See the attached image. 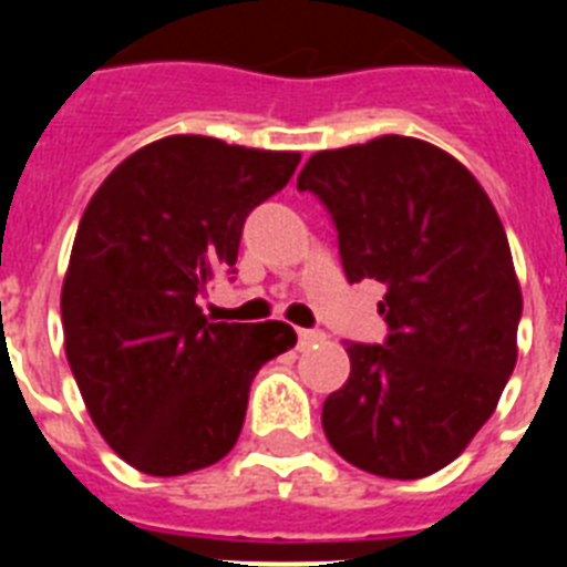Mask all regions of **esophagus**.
Here are the masks:
<instances>
[{"instance_id":"34e87169","label":"esophagus","mask_w":567,"mask_h":567,"mask_svg":"<svg viewBox=\"0 0 567 567\" xmlns=\"http://www.w3.org/2000/svg\"><path fill=\"white\" fill-rule=\"evenodd\" d=\"M323 332H318V329H297V350H309V347L320 344L323 341Z\"/></svg>"}]
</instances>
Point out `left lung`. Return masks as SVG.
Listing matches in <instances>:
<instances>
[{"label":"left lung","mask_w":567,"mask_h":567,"mask_svg":"<svg viewBox=\"0 0 567 567\" xmlns=\"http://www.w3.org/2000/svg\"><path fill=\"white\" fill-rule=\"evenodd\" d=\"M297 188L332 214L347 279L385 285V344H347L350 377L320 417L329 444L368 474H435L518 362L524 300L501 217L465 164L403 135L315 153Z\"/></svg>","instance_id":"obj_1"}]
</instances>
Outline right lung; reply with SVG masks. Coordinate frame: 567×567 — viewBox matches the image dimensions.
I'll use <instances>...</instances> for the list:
<instances>
[{
    "instance_id": "right-lung-1",
    "label": "right lung",
    "mask_w": 567,
    "mask_h": 567,
    "mask_svg": "<svg viewBox=\"0 0 567 567\" xmlns=\"http://www.w3.org/2000/svg\"><path fill=\"white\" fill-rule=\"evenodd\" d=\"M300 153L171 135L100 185L61 288L64 350L109 447L150 476L220 462L258 368L297 344L282 320L208 323L196 297L235 274L247 214L282 190Z\"/></svg>"
}]
</instances>
